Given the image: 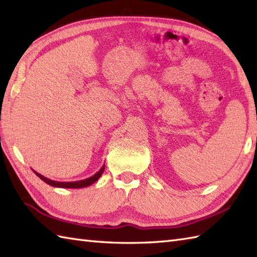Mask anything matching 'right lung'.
<instances>
[{
    "instance_id": "1",
    "label": "right lung",
    "mask_w": 257,
    "mask_h": 257,
    "mask_svg": "<svg viewBox=\"0 0 257 257\" xmlns=\"http://www.w3.org/2000/svg\"><path fill=\"white\" fill-rule=\"evenodd\" d=\"M103 170H105V165H103L100 170L96 172L94 176L90 177V178H87L85 180H80V181H74V182H58V181H54V180H51L48 178H45L44 176H42V174H40L38 172H36L35 170L34 173L36 174V176L42 179L43 181H44L45 183L52 185V187H55V188H64V189H79V188H86V187H89V185H91L92 183H95L98 179L100 178V176L102 174Z\"/></svg>"
}]
</instances>
